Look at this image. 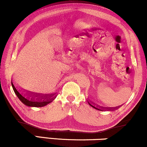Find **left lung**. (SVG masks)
I'll return each instance as SVG.
<instances>
[{
  "instance_id": "obj_1",
  "label": "left lung",
  "mask_w": 147,
  "mask_h": 147,
  "mask_svg": "<svg viewBox=\"0 0 147 147\" xmlns=\"http://www.w3.org/2000/svg\"><path fill=\"white\" fill-rule=\"evenodd\" d=\"M88 104L90 105V106H92L93 108H95L96 110H101V111H104V110H108V111H112V110H117L118 108H119L120 106H118V107H114V108H110V107H108V108H104V107H102V106H93V105H92V104L93 103H90V101H88Z\"/></svg>"
}]
</instances>
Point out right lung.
Segmentation results:
<instances>
[{
    "label": "right lung",
    "instance_id": "1",
    "mask_svg": "<svg viewBox=\"0 0 147 147\" xmlns=\"http://www.w3.org/2000/svg\"><path fill=\"white\" fill-rule=\"evenodd\" d=\"M11 85L13 89L18 96L22 102L24 104L29 107H43L46 106L57 97L56 93L52 94H39L33 93H28L26 95H24L22 93H20V90H18L17 88L14 86L11 80Z\"/></svg>",
    "mask_w": 147,
    "mask_h": 147
}]
</instances>
